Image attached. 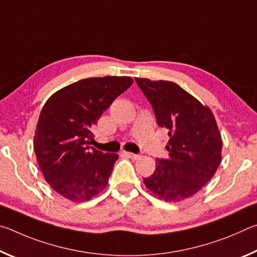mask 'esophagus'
Wrapping results in <instances>:
<instances>
[{
  "label": "esophagus",
  "mask_w": 257,
  "mask_h": 257,
  "mask_svg": "<svg viewBox=\"0 0 257 257\" xmlns=\"http://www.w3.org/2000/svg\"><path fill=\"white\" fill-rule=\"evenodd\" d=\"M123 155H125V156H128V158H130V159H133V160H137L138 158H139V155L138 154H134V153H130V152H123L122 153Z\"/></svg>",
  "instance_id": "esophagus-1"
}]
</instances>
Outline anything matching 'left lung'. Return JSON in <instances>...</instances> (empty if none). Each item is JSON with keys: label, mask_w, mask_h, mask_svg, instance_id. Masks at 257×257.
Masks as SVG:
<instances>
[{"label": "left lung", "mask_w": 257, "mask_h": 257, "mask_svg": "<svg viewBox=\"0 0 257 257\" xmlns=\"http://www.w3.org/2000/svg\"><path fill=\"white\" fill-rule=\"evenodd\" d=\"M152 104L159 127L169 130L168 159H156L144 184L165 202H180L201 190L221 163L222 138L210 107L167 80L135 78Z\"/></svg>", "instance_id": "obj_1"}]
</instances>
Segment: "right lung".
I'll return each mask as SVG.
<instances>
[{"label": "right lung", "mask_w": 257, "mask_h": 257, "mask_svg": "<svg viewBox=\"0 0 257 257\" xmlns=\"http://www.w3.org/2000/svg\"><path fill=\"white\" fill-rule=\"evenodd\" d=\"M133 82L130 77L87 78L61 88L44 104L34 151L45 180L61 196L80 203L105 189L119 155L89 149L92 129Z\"/></svg>", "instance_id": "right-lung-1"}]
</instances>
